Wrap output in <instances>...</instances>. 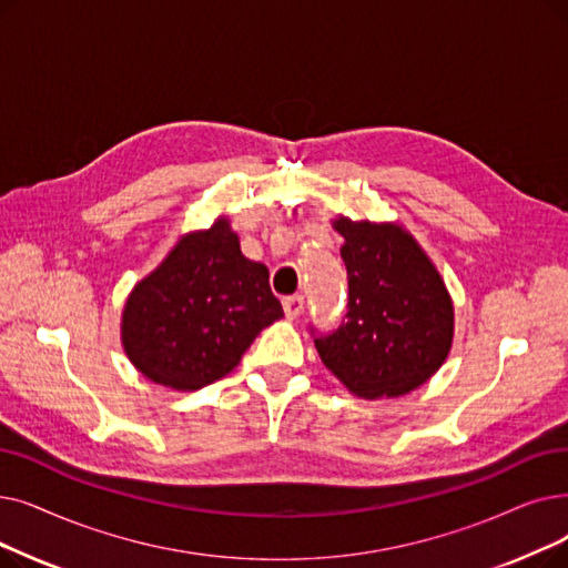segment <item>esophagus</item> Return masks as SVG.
<instances>
[{
	"instance_id": "1",
	"label": "esophagus",
	"mask_w": 568,
	"mask_h": 568,
	"mask_svg": "<svg viewBox=\"0 0 568 568\" xmlns=\"http://www.w3.org/2000/svg\"><path fill=\"white\" fill-rule=\"evenodd\" d=\"M283 311L287 320H297L304 311V297L302 294H294V297H285L283 300Z\"/></svg>"
}]
</instances>
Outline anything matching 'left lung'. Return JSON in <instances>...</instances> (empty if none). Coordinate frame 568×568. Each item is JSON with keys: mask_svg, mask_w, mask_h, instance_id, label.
<instances>
[{"mask_svg": "<svg viewBox=\"0 0 568 568\" xmlns=\"http://www.w3.org/2000/svg\"><path fill=\"white\" fill-rule=\"evenodd\" d=\"M334 230L345 239L348 313L336 332L315 336L317 355L357 397H402L450 353L455 311L446 283L397 223L338 215Z\"/></svg>", "mask_w": 568, "mask_h": 568, "instance_id": "left-lung-1", "label": "left lung"}]
</instances>
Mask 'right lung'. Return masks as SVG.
I'll use <instances>...</instances> for the list:
<instances>
[{
    "instance_id": "add662e5",
    "label": "right lung",
    "mask_w": 568,
    "mask_h": 568,
    "mask_svg": "<svg viewBox=\"0 0 568 568\" xmlns=\"http://www.w3.org/2000/svg\"><path fill=\"white\" fill-rule=\"evenodd\" d=\"M283 317L268 268L243 257L230 220L179 239L128 297L122 348L158 385L192 392L227 376L255 336Z\"/></svg>"
}]
</instances>
